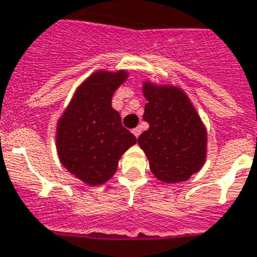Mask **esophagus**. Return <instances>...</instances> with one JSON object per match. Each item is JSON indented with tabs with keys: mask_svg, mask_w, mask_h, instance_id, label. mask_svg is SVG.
Masks as SVG:
<instances>
[{
	"mask_svg": "<svg viewBox=\"0 0 257 257\" xmlns=\"http://www.w3.org/2000/svg\"><path fill=\"white\" fill-rule=\"evenodd\" d=\"M133 134H134V136H136L137 138H138V137L141 136V127H136V128L133 130Z\"/></svg>",
	"mask_w": 257,
	"mask_h": 257,
	"instance_id": "obj_1",
	"label": "esophagus"
}]
</instances>
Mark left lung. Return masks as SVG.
<instances>
[{"label":"left lung","instance_id":"obj_1","mask_svg":"<svg viewBox=\"0 0 257 257\" xmlns=\"http://www.w3.org/2000/svg\"><path fill=\"white\" fill-rule=\"evenodd\" d=\"M144 120L149 128L138 144L149 158L153 175L164 183H179L199 171L206 160L207 134L199 115L180 88L145 82Z\"/></svg>","mask_w":257,"mask_h":257}]
</instances>
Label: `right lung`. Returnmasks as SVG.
<instances>
[{"label": "right lung", "mask_w": 257, "mask_h": 257, "mask_svg": "<svg viewBox=\"0 0 257 257\" xmlns=\"http://www.w3.org/2000/svg\"><path fill=\"white\" fill-rule=\"evenodd\" d=\"M126 78L123 70L93 73L77 89L58 121L57 150L61 163L90 186L111 179L121 154L137 142L111 105L113 92Z\"/></svg>", "instance_id": "right-lung-1"}]
</instances>
